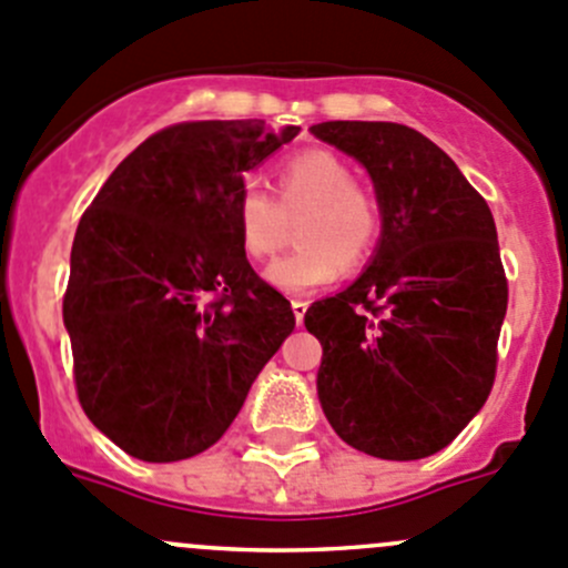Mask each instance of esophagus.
<instances>
[{"label": "esophagus", "mask_w": 568, "mask_h": 568, "mask_svg": "<svg viewBox=\"0 0 568 568\" xmlns=\"http://www.w3.org/2000/svg\"><path fill=\"white\" fill-rule=\"evenodd\" d=\"M306 308H308V303L301 301V297H297V301H292V314H295V323L297 325H303V317H306Z\"/></svg>", "instance_id": "1"}]
</instances>
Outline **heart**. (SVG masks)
I'll use <instances>...</instances> for the list:
<instances>
[{"mask_svg":"<svg viewBox=\"0 0 568 568\" xmlns=\"http://www.w3.org/2000/svg\"><path fill=\"white\" fill-rule=\"evenodd\" d=\"M295 217L297 248L267 267V282L286 295H308L334 282L342 265H364L384 229L378 195L323 149H306L282 162L273 199L256 184L240 187L234 223L251 260L278 254Z\"/></svg>","mask_w":568,"mask_h":568,"instance_id":"heart-1","label":"heart"}]
</instances>
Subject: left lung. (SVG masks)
<instances>
[{
	"mask_svg": "<svg viewBox=\"0 0 568 568\" xmlns=\"http://www.w3.org/2000/svg\"><path fill=\"white\" fill-rule=\"evenodd\" d=\"M312 134L367 168L384 210L367 271L303 317L323 345L320 406L367 456H434L480 412L497 373L508 278L491 210L417 129L325 121Z\"/></svg>",
	"mask_w": 568,
	"mask_h": 568,
	"instance_id": "left-lung-1",
	"label": "left lung"
}]
</instances>
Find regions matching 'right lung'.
Instances as JSON below:
<instances>
[{
	"instance_id": "add662e5",
	"label": "right lung",
	"mask_w": 568,
	"mask_h": 568,
	"mask_svg": "<svg viewBox=\"0 0 568 568\" xmlns=\"http://www.w3.org/2000/svg\"><path fill=\"white\" fill-rule=\"evenodd\" d=\"M301 132L184 121L145 138L77 226L63 323L82 412L123 453L182 462L215 445L295 328L234 223L245 173Z\"/></svg>"
}]
</instances>
